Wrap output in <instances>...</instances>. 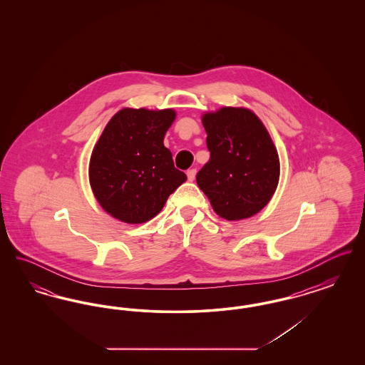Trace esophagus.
I'll return each instance as SVG.
<instances>
[{"label": "esophagus", "mask_w": 365, "mask_h": 365, "mask_svg": "<svg viewBox=\"0 0 365 365\" xmlns=\"http://www.w3.org/2000/svg\"><path fill=\"white\" fill-rule=\"evenodd\" d=\"M195 174H197V170H195V168H191V170L187 171V179H189L190 182H192V180L195 179Z\"/></svg>", "instance_id": "34e87169"}]
</instances>
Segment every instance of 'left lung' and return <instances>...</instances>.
I'll return each mask as SVG.
<instances>
[{
	"label": "left lung",
	"mask_w": 365,
	"mask_h": 365,
	"mask_svg": "<svg viewBox=\"0 0 365 365\" xmlns=\"http://www.w3.org/2000/svg\"><path fill=\"white\" fill-rule=\"evenodd\" d=\"M210 158L197 185L213 210L228 222L255 216L277 190L278 150L259 116L247 108L223 106L201 116Z\"/></svg>",
	"instance_id": "1"
}]
</instances>
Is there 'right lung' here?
Segmentation results:
<instances>
[{"label": "right lung", "instance_id": "right-lung-1", "mask_svg": "<svg viewBox=\"0 0 365 365\" xmlns=\"http://www.w3.org/2000/svg\"><path fill=\"white\" fill-rule=\"evenodd\" d=\"M174 109L123 108L105 125L88 164V180L101 208L139 225L153 219L186 175L176 170L164 135Z\"/></svg>", "mask_w": 365, "mask_h": 365}]
</instances>
